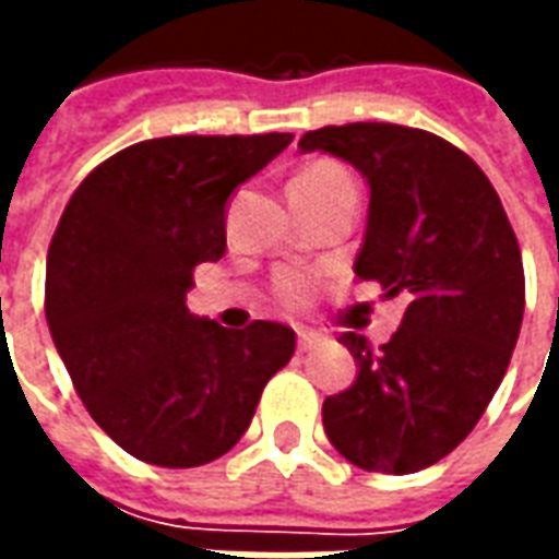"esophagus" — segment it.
Instances as JSON below:
<instances>
[{
	"label": "esophagus",
	"mask_w": 559,
	"mask_h": 559,
	"mask_svg": "<svg viewBox=\"0 0 559 559\" xmlns=\"http://www.w3.org/2000/svg\"><path fill=\"white\" fill-rule=\"evenodd\" d=\"M296 335H299V350H311L317 344V335L314 332H308V329H299Z\"/></svg>",
	"instance_id": "1"
}]
</instances>
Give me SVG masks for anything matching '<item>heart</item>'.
I'll return each mask as SVG.
<instances>
[{
	"label": "heart",
	"instance_id": "1",
	"mask_svg": "<svg viewBox=\"0 0 559 559\" xmlns=\"http://www.w3.org/2000/svg\"><path fill=\"white\" fill-rule=\"evenodd\" d=\"M335 179H347L338 167H332V164H311V167H305L296 179H293L290 188H308V185H323V182H335ZM281 299L287 305H299L305 299V293H308V284L299 275H284L278 284Z\"/></svg>",
	"mask_w": 559,
	"mask_h": 559
}]
</instances>
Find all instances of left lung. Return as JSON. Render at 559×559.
Returning <instances> with one entry per match:
<instances>
[{
	"label": "left lung",
	"mask_w": 559,
	"mask_h": 559,
	"mask_svg": "<svg viewBox=\"0 0 559 559\" xmlns=\"http://www.w3.org/2000/svg\"><path fill=\"white\" fill-rule=\"evenodd\" d=\"M362 173L371 200L353 272L401 296L399 332L371 347L344 332L359 374L323 401L329 443L371 473L437 464L479 421L524 317V266L503 203L461 148L419 128L350 122L308 131Z\"/></svg>",
	"instance_id": "obj_1"
}]
</instances>
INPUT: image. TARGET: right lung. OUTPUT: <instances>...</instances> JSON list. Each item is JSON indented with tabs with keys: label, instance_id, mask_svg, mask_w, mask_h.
<instances>
[{
	"label": "right lung",
	"instance_id": "1",
	"mask_svg": "<svg viewBox=\"0 0 559 559\" xmlns=\"http://www.w3.org/2000/svg\"><path fill=\"white\" fill-rule=\"evenodd\" d=\"M293 134L158 138L80 182L47 251V326L86 411L158 467H200L248 431L296 335L224 329L185 305L191 272L227 248V200Z\"/></svg>",
	"mask_w": 559,
	"mask_h": 559
}]
</instances>
